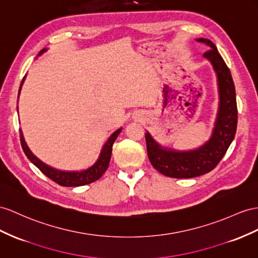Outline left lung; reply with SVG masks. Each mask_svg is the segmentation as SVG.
Instances as JSON below:
<instances>
[{"instance_id":"8db88e82","label":"left lung","mask_w":258,"mask_h":258,"mask_svg":"<svg viewBox=\"0 0 258 258\" xmlns=\"http://www.w3.org/2000/svg\"><path fill=\"white\" fill-rule=\"evenodd\" d=\"M197 41L209 47L204 56L214 66L219 88V109L210 140L195 150L177 151L161 147L148 132L145 134L147 154L153 167L161 174L175 179H188L210 172L227 153L236 132V97L230 70L213 42L204 38L197 39Z\"/></svg>"}]
</instances>
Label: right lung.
<instances>
[{
	"label": "right lung",
	"mask_w": 258,
	"mask_h": 258,
	"mask_svg": "<svg viewBox=\"0 0 258 258\" xmlns=\"http://www.w3.org/2000/svg\"><path fill=\"white\" fill-rule=\"evenodd\" d=\"M45 51V49H43L40 54L43 53ZM39 54V55H40ZM24 83V81H23ZM22 83V85H23ZM21 85V88H22ZM19 88V90H21ZM122 128H118L117 131H115L113 134L110 136L109 140L107 141V143L104 144V146L101 150V154L99 156V159L97 160V162L94 164V166L88 168L87 170L81 171V172H69V171H60L51 168L47 164L43 163L41 160H39L38 158L31 153L30 149L28 148L27 144H26L24 136L22 131H19V134H21V144L25 155L27 156L28 159L35 164V166L41 171V172L47 175L49 179H51L53 182L57 183L58 185L62 186H82V185H86V184H89L95 182L97 180L100 179L102 176V174L107 171L109 163H110V159H111V154H112V146H113V143L115 142L116 137L118 136V134L121 133Z\"/></svg>",
	"instance_id": "1"
}]
</instances>
